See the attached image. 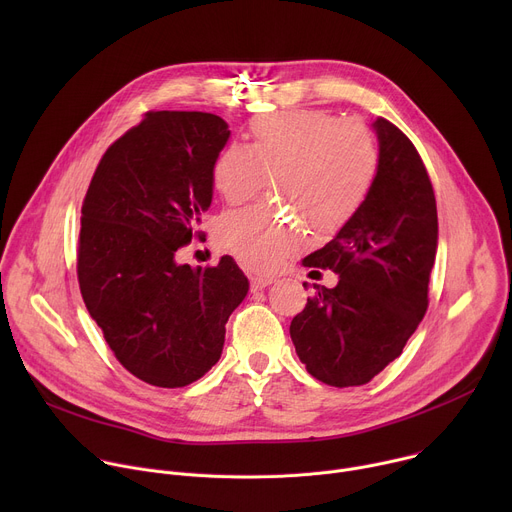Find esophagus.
<instances>
[{"mask_svg":"<svg viewBox=\"0 0 512 512\" xmlns=\"http://www.w3.org/2000/svg\"><path fill=\"white\" fill-rule=\"evenodd\" d=\"M271 283H275L273 277H265V275H255V277H251V289H253V291H259V289H263V287H267V285H271Z\"/></svg>","mask_w":512,"mask_h":512,"instance_id":"1","label":"esophagus"}]
</instances>
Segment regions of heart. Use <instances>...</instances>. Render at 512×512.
Masks as SVG:
<instances>
[{
  "mask_svg": "<svg viewBox=\"0 0 512 512\" xmlns=\"http://www.w3.org/2000/svg\"><path fill=\"white\" fill-rule=\"evenodd\" d=\"M249 137V145H225L212 164V184L231 204L259 194L271 176L279 200L316 233H336L375 188L379 143L358 119L296 109L255 117ZM301 222L259 204L223 216L218 237L245 267L275 271L302 249L308 231Z\"/></svg>",
  "mask_w": 512,
  "mask_h": 512,
  "instance_id": "1",
  "label": "heart"
}]
</instances>
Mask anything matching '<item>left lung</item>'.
Here are the masks:
<instances>
[{"instance_id": "8db88e82", "label": "left lung", "mask_w": 512, "mask_h": 512, "mask_svg": "<svg viewBox=\"0 0 512 512\" xmlns=\"http://www.w3.org/2000/svg\"><path fill=\"white\" fill-rule=\"evenodd\" d=\"M373 129L381 168L367 204L304 259L340 279L332 289L314 285L316 296L289 326L306 371L330 387H358L379 375L403 352L429 302L437 251L431 180L399 127L379 117Z\"/></svg>"}]
</instances>
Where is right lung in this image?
Listing matches in <instances>:
<instances>
[{"instance_id": "1", "label": "right lung", "mask_w": 512, "mask_h": 512, "mask_svg": "<svg viewBox=\"0 0 512 512\" xmlns=\"http://www.w3.org/2000/svg\"><path fill=\"white\" fill-rule=\"evenodd\" d=\"M231 137L202 111H150L101 158L81 210L77 275L91 318L123 367L154 387H186L221 358L249 281L233 257L178 263L200 237L212 164Z\"/></svg>"}]
</instances>
